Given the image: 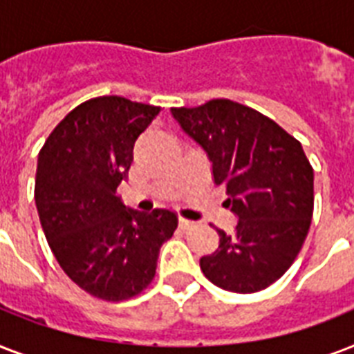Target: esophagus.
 <instances>
[{
  "label": "esophagus",
  "instance_id": "esophagus-1",
  "mask_svg": "<svg viewBox=\"0 0 354 354\" xmlns=\"http://www.w3.org/2000/svg\"><path fill=\"white\" fill-rule=\"evenodd\" d=\"M178 224H180V227H182V230H189V227L194 226V222L187 221V218H183V216H180V218H178Z\"/></svg>",
  "mask_w": 354,
  "mask_h": 354
}]
</instances>
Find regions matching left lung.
<instances>
[{"label": "left lung", "instance_id": "left-lung-1", "mask_svg": "<svg viewBox=\"0 0 354 354\" xmlns=\"http://www.w3.org/2000/svg\"><path fill=\"white\" fill-rule=\"evenodd\" d=\"M171 112L207 152L213 180L226 187V205L239 218L233 233L216 230L218 250L200 259V268L224 290H263L290 268L313 221L314 171L301 143L230 99Z\"/></svg>", "mask_w": 354, "mask_h": 354}]
</instances>
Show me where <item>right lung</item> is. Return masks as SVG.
<instances>
[{
  "mask_svg": "<svg viewBox=\"0 0 354 354\" xmlns=\"http://www.w3.org/2000/svg\"><path fill=\"white\" fill-rule=\"evenodd\" d=\"M160 106L95 97L58 122L38 154L35 202L53 255L91 296L122 301L156 275L161 244L178 226L174 211L130 209L118 196L136 139Z\"/></svg>",
  "mask_w": 354,
  "mask_h": 354,
  "instance_id": "obj_1",
  "label": "right lung"
}]
</instances>
